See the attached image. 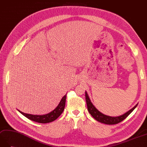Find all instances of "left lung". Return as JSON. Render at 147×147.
<instances>
[{"mask_svg": "<svg viewBox=\"0 0 147 147\" xmlns=\"http://www.w3.org/2000/svg\"><path fill=\"white\" fill-rule=\"evenodd\" d=\"M85 97H86V101L87 104L88 110L90 113L91 114V115L98 121L107 125H115L122 121L135 110V108L137 107L138 105V104H136L134 108L131 109L130 110H129L127 113H125L123 115L119 116V117H110V116H107L103 114L102 113H101L100 111H98L97 110L96 107H95L93 105V103H91L89 96H88L86 91L85 92Z\"/></svg>", "mask_w": 147, "mask_h": 147, "instance_id": "8db88e82", "label": "left lung"}]
</instances>
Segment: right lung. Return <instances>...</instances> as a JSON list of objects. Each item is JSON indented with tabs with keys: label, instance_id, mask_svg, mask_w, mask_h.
Segmentation results:
<instances>
[{
	"label": "right lung",
	"instance_id": "obj_1",
	"mask_svg": "<svg viewBox=\"0 0 147 147\" xmlns=\"http://www.w3.org/2000/svg\"><path fill=\"white\" fill-rule=\"evenodd\" d=\"M66 94L61 99L60 103L57 105V107L54 109L53 111L49 113L43 115H30L24 113L22 111L18 110L20 113L23 115L24 117L27 118L29 120L36 121L40 123H47L54 121L59 117L64 111V107H65L66 104Z\"/></svg>",
	"mask_w": 147,
	"mask_h": 147
}]
</instances>
